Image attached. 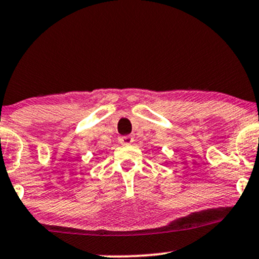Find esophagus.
Masks as SVG:
<instances>
[{
    "label": "esophagus",
    "mask_w": 259,
    "mask_h": 259,
    "mask_svg": "<svg viewBox=\"0 0 259 259\" xmlns=\"http://www.w3.org/2000/svg\"><path fill=\"white\" fill-rule=\"evenodd\" d=\"M134 142V139H133V136H120L119 137V143L120 145H123V146H129V145H132V143Z\"/></svg>",
    "instance_id": "1"
}]
</instances>
